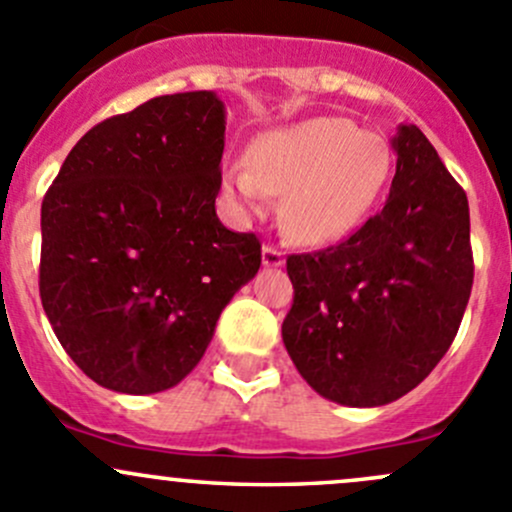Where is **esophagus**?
<instances>
[{
    "label": "esophagus",
    "mask_w": 512,
    "mask_h": 512,
    "mask_svg": "<svg viewBox=\"0 0 512 512\" xmlns=\"http://www.w3.org/2000/svg\"><path fill=\"white\" fill-rule=\"evenodd\" d=\"M281 263H283V251L278 249V246H273V244L263 246V266L276 268V266H281Z\"/></svg>",
    "instance_id": "34e87169"
}]
</instances>
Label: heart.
I'll return each mask as SVG.
<instances>
[{
	"label": "heart",
	"instance_id": "heart-1",
	"mask_svg": "<svg viewBox=\"0 0 512 512\" xmlns=\"http://www.w3.org/2000/svg\"><path fill=\"white\" fill-rule=\"evenodd\" d=\"M389 175L382 140L350 120L315 118L261 135L249 160L224 170V189L251 212L271 194H286L283 224L303 244H325L350 231Z\"/></svg>",
	"mask_w": 512,
	"mask_h": 512
}]
</instances>
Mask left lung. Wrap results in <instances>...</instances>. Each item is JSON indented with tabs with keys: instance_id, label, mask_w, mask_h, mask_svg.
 <instances>
[{
	"instance_id": "obj_1",
	"label": "left lung",
	"mask_w": 512,
	"mask_h": 512,
	"mask_svg": "<svg viewBox=\"0 0 512 512\" xmlns=\"http://www.w3.org/2000/svg\"><path fill=\"white\" fill-rule=\"evenodd\" d=\"M384 207L328 249L286 258L283 342L305 382L347 407L412 392L458 333L473 288L468 199L416 125L394 138Z\"/></svg>"
}]
</instances>
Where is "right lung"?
Segmentation results:
<instances>
[{
    "label": "right lung",
    "instance_id": "1",
    "mask_svg": "<svg viewBox=\"0 0 512 512\" xmlns=\"http://www.w3.org/2000/svg\"><path fill=\"white\" fill-rule=\"evenodd\" d=\"M224 103L157 96L93 125L41 202L39 293L63 350L123 394L175 387L221 310L256 276L261 239L217 217Z\"/></svg>",
    "mask_w": 512,
    "mask_h": 512
}]
</instances>
